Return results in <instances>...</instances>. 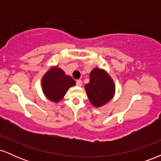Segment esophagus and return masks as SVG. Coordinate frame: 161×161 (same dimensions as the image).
I'll use <instances>...</instances> for the list:
<instances>
[{"mask_svg":"<svg viewBox=\"0 0 161 161\" xmlns=\"http://www.w3.org/2000/svg\"><path fill=\"white\" fill-rule=\"evenodd\" d=\"M76 86H79V87H81L82 86V80H80V79H79V80L76 81Z\"/></svg>","mask_w":161,"mask_h":161,"instance_id":"1","label":"esophagus"}]
</instances>
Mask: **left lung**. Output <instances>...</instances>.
<instances>
[{
  "instance_id": "1",
  "label": "left lung",
  "mask_w": 161,
  "mask_h": 161,
  "mask_svg": "<svg viewBox=\"0 0 161 161\" xmlns=\"http://www.w3.org/2000/svg\"><path fill=\"white\" fill-rule=\"evenodd\" d=\"M115 84L110 75L101 68H94L90 73V81L85 89L90 103L95 108L108 104L115 95Z\"/></svg>"
}]
</instances>
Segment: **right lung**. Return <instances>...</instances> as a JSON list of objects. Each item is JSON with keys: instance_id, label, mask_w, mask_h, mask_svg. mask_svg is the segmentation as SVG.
Returning <instances> with one entry per match:
<instances>
[{"instance_id": "right-lung-1", "label": "right lung", "mask_w": 161, "mask_h": 161, "mask_svg": "<svg viewBox=\"0 0 161 161\" xmlns=\"http://www.w3.org/2000/svg\"><path fill=\"white\" fill-rule=\"evenodd\" d=\"M75 85V80L58 66H52L42 79L44 95L50 101L58 103L64 98L70 87Z\"/></svg>"}]
</instances>
